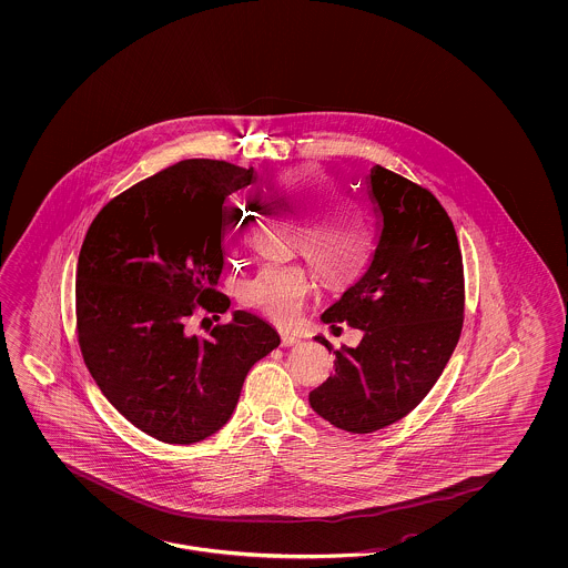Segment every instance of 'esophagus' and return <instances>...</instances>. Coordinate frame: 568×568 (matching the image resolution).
<instances>
[{"mask_svg":"<svg viewBox=\"0 0 568 568\" xmlns=\"http://www.w3.org/2000/svg\"><path fill=\"white\" fill-rule=\"evenodd\" d=\"M278 335H281V345H285V347H290V345L300 344V342H302V337H300V335H295L292 331H285V328H281V331H278Z\"/></svg>","mask_w":568,"mask_h":568,"instance_id":"obj_1","label":"esophagus"}]
</instances>
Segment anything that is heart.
I'll return each mask as SVG.
<instances>
[{"label": "heart", "instance_id": "obj_1", "mask_svg": "<svg viewBox=\"0 0 568 568\" xmlns=\"http://www.w3.org/2000/svg\"><path fill=\"white\" fill-rule=\"evenodd\" d=\"M271 191L304 219L295 245L327 285H349L364 273L377 233L373 207L361 197L339 195V181L321 166L283 172L271 183ZM237 231L240 224H231L229 237ZM308 292L310 275L302 264H266L241 283L240 300L245 308L287 323Z\"/></svg>", "mask_w": 568, "mask_h": 568}]
</instances>
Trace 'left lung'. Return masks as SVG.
I'll return each mask as SVG.
<instances>
[{
  "mask_svg": "<svg viewBox=\"0 0 568 568\" xmlns=\"http://www.w3.org/2000/svg\"><path fill=\"white\" fill-rule=\"evenodd\" d=\"M368 195L377 241L366 273L323 314L362 328L335 349V375L310 394L333 427L373 433L402 420L442 377L465 323V266L452 219L427 187L375 164Z\"/></svg>",
  "mask_w": 568,
  "mask_h": 568,
  "instance_id": "1",
  "label": "left lung"
}]
</instances>
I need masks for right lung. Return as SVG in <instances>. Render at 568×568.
<instances>
[{
  "label": "right lung",
  "mask_w": 568,
  "mask_h": 568,
  "mask_svg": "<svg viewBox=\"0 0 568 568\" xmlns=\"http://www.w3.org/2000/svg\"><path fill=\"white\" fill-rule=\"evenodd\" d=\"M256 179L224 160H183L112 197L87 229L74 310L81 356L105 399L158 442L190 446L223 427L250 368L281 344L256 314L235 312L210 337L185 325L223 314L231 193Z\"/></svg>",
  "instance_id": "right-lung-1"
}]
</instances>
